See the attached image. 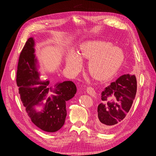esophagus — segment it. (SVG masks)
<instances>
[{
	"label": "esophagus",
	"instance_id": "obj_1",
	"mask_svg": "<svg viewBox=\"0 0 156 156\" xmlns=\"http://www.w3.org/2000/svg\"><path fill=\"white\" fill-rule=\"evenodd\" d=\"M87 92L92 97H95L97 95V93L95 90V89L92 87H88L87 88Z\"/></svg>",
	"mask_w": 156,
	"mask_h": 156
}]
</instances>
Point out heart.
I'll return each instance as SVG.
<instances>
[{"label":"heart","instance_id":"obj_1","mask_svg":"<svg viewBox=\"0 0 156 156\" xmlns=\"http://www.w3.org/2000/svg\"><path fill=\"white\" fill-rule=\"evenodd\" d=\"M90 59L88 71L97 80H106L113 76L124 61L125 55L122 49L114 46L109 42L91 40L81 44L80 54L70 51L66 57L67 68L77 71L81 64V58Z\"/></svg>","mask_w":156,"mask_h":156}]
</instances>
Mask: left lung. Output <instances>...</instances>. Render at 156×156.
Returning <instances> with one entry per match:
<instances>
[{
	"instance_id": "left-lung-1",
	"label": "left lung",
	"mask_w": 156,
	"mask_h": 156,
	"mask_svg": "<svg viewBox=\"0 0 156 156\" xmlns=\"http://www.w3.org/2000/svg\"><path fill=\"white\" fill-rule=\"evenodd\" d=\"M136 93V76L129 74L121 76L105 87L97 108L98 126L109 130L119 125L132 107Z\"/></svg>"
}]
</instances>
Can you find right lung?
<instances>
[{
  "mask_svg": "<svg viewBox=\"0 0 156 156\" xmlns=\"http://www.w3.org/2000/svg\"><path fill=\"white\" fill-rule=\"evenodd\" d=\"M34 38L28 39L20 54L16 83L21 102L31 121L47 132H55L64 125L67 111L66 102L75 96L77 89L71 81L50 84V80H42L39 64L35 54ZM42 106L38 112L36 108Z\"/></svg>",
  "mask_w": 156,
  "mask_h": 156,
  "instance_id": "obj_1",
  "label": "right lung"
}]
</instances>
